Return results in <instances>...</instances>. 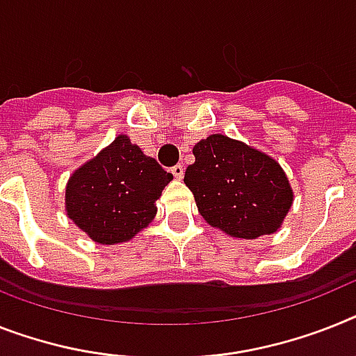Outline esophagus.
<instances>
[{
  "label": "esophagus",
  "instance_id": "34e87169",
  "mask_svg": "<svg viewBox=\"0 0 356 356\" xmlns=\"http://www.w3.org/2000/svg\"><path fill=\"white\" fill-rule=\"evenodd\" d=\"M172 173H173V177H175V179H183V175H184L183 164H175V166L172 168Z\"/></svg>",
  "mask_w": 356,
  "mask_h": 356
}]
</instances>
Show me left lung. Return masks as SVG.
Here are the masks:
<instances>
[{"instance_id": "left-lung-1", "label": "left lung", "mask_w": 356, "mask_h": 356, "mask_svg": "<svg viewBox=\"0 0 356 356\" xmlns=\"http://www.w3.org/2000/svg\"><path fill=\"white\" fill-rule=\"evenodd\" d=\"M193 155L184 184L211 228L235 238H257L282 226L293 190L273 157L222 134L201 139Z\"/></svg>"}]
</instances>
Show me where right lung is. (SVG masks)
Returning <instances> with one entry per match:
<instances>
[{"label": "right lung", "mask_w": 356, "mask_h": 356, "mask_svg": "<svg viewBox=\"0 0 356 356\" xmlns=\"http://www.w3.org/2000/svg\"><path fill=\"white\" fill-rule=\"evenodd\" d=\"M172 179V173L121 134L72 173L65 188V210L95 243H128L154 220L155 202Z\"/></svg>", "instance_id": "1"}]
</instances>
